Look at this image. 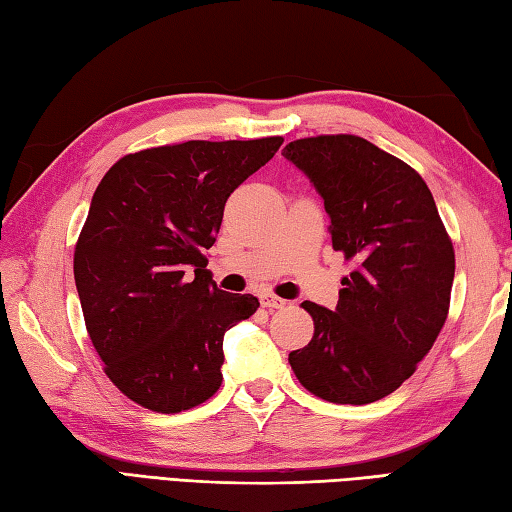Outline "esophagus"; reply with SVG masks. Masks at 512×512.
<instances>
[{
    "label": "esophagus",
    "mask_w": 512,
    "mask_h": 512,
    "mask_svg": "<svg viewBox=\"0 0 512 512\" xmlns=\"http://www.w3.org/2000/svg\"><path fill=\"white\" fill-rule=\"evenodd\" d=\"M262 306L268 308V310H277V308H284L286 301L281 299V297L270 295V292H264V295H262Z\"/></svg>",
    "instance_id": "esophagus-1"
}]
</instances>
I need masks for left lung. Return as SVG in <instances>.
I'll return each instance as SVG.
<instances>
[{"label": "left lung", "instance_id": "8db88e82", "mask_svg": "<svg viewBox=\"0 0 512 512\" xmlns=\"http://www.w3.org/2000/svg\"><path fill=\"white\" fill-rule=\"evenodd\" d=\"M323 198L332 248L352 262L334 310L303 301L314 336L288 361L310 394L336 405L389 396L416 372L449 314L455 253L427 182L352 134L281 151Z\"/></svg>", "mask_w": 512, "mask_h": 512}]
</instances>
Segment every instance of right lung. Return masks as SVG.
Instances as JSON below:
<instances>
[{
    "label": "right lung",
    "instance_id": "right-lung-1",
    "mask_svg": "<svg viewBox=\"0 0 512 512\" xmlns=\"http://www.w3.org/2000/svg\"><path fill=\"white\" fill-rule=\"evenodd\" d=\"M284 143L189 140L127 154L94 191L74 248L85 328L105 374L140 407L178 413L222 385L224 332L259 308L206 270L224 204Z\"/></svg>",
    "mask_w": 512,
    "mask_h": 512
}]
</instances>
